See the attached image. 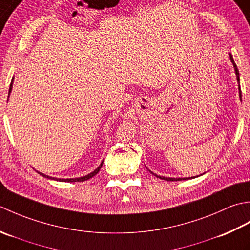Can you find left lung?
Masks as SVG:
<instances>
[{
  "label": "left lung",
  "instance_id": "left-lung-1",
  "mask_svg": "<svg viewBox=\"0 0 250 250\" xmlns=\"http://www.w3.org/2000/svg\"><path fill=\"white\" fill-rule=\"evenodd\" d=\"M230 59H231V61H232V63H233V67H234V70H235V74H236V79H237V82L239 83V72H238V70H237V67H236V64H235V62H234V59H233V57H232V55L230 54ZM238 89H239V97H241L242 98V93H241V87H239V85H238ZM150 172L152 175H154V176H156L157 178H160V179H162V180H166V181H179V180H186V179H191V178H167V177H163V176H157L156 174H154V172H152L151 170H150Z\"/></svg>",
  "mask_w": 250,
  "mask_h": 250
}]
</instances>
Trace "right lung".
Listing matches in <instances>:
<instances>
[{
  "instance_id": "add662e5",
  "label": "right lung",
  "mask_w": 250,
  "mask_h": 250,
  "mask_svg": "<svg viewBox=\"0 0 250 250\" xmlns=\"http://www.w3.org/2000/svg\"><path fill=\"white\" fill-rule=\"evenodd\" d=\"M13 82H14V78L12 79V82H11V85H9V90H8V97H9V94H11V91H12V88H13ZM103 164H104V162L101 163V164L98 166V168H96V169L93 171V172H90V174H88V175H86V176H83V177H80V178H70V179H57L58 181H63V182H82V181H85V180H88V179H90L91 177H94L95 175H97L99 172V170H100V168H101V166H103ZM39 172V171H38ZM40 175H42L43 177H45V178H49L48 176H46V175H44V174H41V172H39ZM49 179H54V178H52L50 177Z\"/></svg>"
}]
</instances>
